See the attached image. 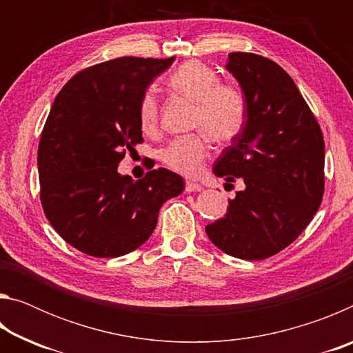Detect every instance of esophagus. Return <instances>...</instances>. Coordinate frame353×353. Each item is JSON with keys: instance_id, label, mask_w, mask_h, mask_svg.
<instances>
[{"instance_id": "obj_1", "label": "esophagus", "mask_w": 353, "mask_h": 353, "mask_svg": "<svg viewBox=\"0 0 353 353\" xmlns=\"http://www.w3.org/2000/svg\"><path fill=\"white\" fill-rule=\"evenodd\" d=\"M201 190H202V185L198 182L188 181L185 183V191H187V193H191V191H201Z\"/></svg>"}]
</instances>
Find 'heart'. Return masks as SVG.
Instances as JSON below:
<instances>
[{"label": "heart", "instance_id": "obj_1", "mask_svg": "<svg viewBox=\"0 0 353 353\" xmlns=\"http://www.w3.org/2000/svg\"><path fill=\"white\" fill-rule=\"evenodd\" d=\"M170 85L196 101L191 126L201 132L172 140L163 149L162 160L179 174L194 176L210 152V139L224 145L241 132L246 119V99L240 88L230 82H219L216 71L199 61L181 65L171 74ZM140 124L145 132L157 129L159 103L152 92H146L141 98Z\"/></svg>", "mask_w": 353, "mask_h": 353}]
</instances>
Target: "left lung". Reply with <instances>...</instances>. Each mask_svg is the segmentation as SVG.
I'll return each instance as SVG.
<instances>
[{
    "label": "left lung",
    "instance_id": "obj_1",
    "mask_svg": "<svg viewBox=\"0 0 353 353\" xmlns=\"http://www.w3.org/2000/svg\"><path fill=\"white\" fill-rule=\"evenodd\" d=\"M225 67L241 85L246 121L213 172L229 185L241 179L244 190L205 232L225 254L265 260L290 246L318 212L325 187L324 135L280 65L254 52H230Z\"/></svg>",
    "mask_w": 353,
    "mask_h": 353
}]
</instances>
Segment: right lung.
Segmentation results:
<instances>
[{
  "instance_id": "obj_1",
  "label": "right lung",
  "mask_w": 353,
  "mask_h": 353,
  "mask_svg": "<svg viewBox=\"0 0 353 353\" xmlns=\"http://www.w3.org/2000/svg\"><path fill=\"white\" fill-rule=\"evenodd\" d=\"M172 61L128 56L92 65L52 103L37 154L40 202L57 234L83 254L110 259L140 248L163 202L183 191V179L165 168L139 181L118 172L143 143L140 103L149 82Z\"/></svg>"
}]
</instances>
